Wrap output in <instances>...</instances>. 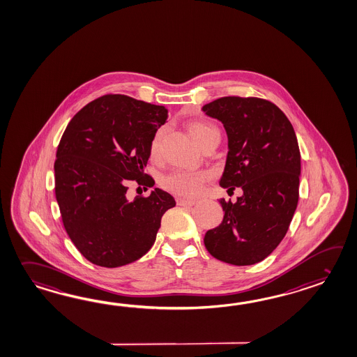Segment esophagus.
Masks as SVG:
<instances>
[{"label":"esophagus","instance_id":"34e87169","mask_svg":"<svg viewBox=\"0 0 357 357\" xmlns=\"http://www.w3.org/2000/svg\"><path fill=\"white\" fill-rule=\"evenodd\" d=\"M176 204L179 206H193L196 204V199H185V198H179L176 201Z\"/></svg>","mask_w":357,"mask_h":357}]
</instances>
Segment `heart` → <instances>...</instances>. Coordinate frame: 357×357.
Wrapping results in <instances>:
<instances>
[{
	"label": "heart",
	"mask_w": 357,
	"mask_h": 357,
	"mask_svg": "<svg viewBox=\"0 0 357 357\" xmlns=\"http://www.w3.org/2000/svg\"><path fill=\"white\" fill-rule=\"evenodd\" d=\"M188 132L193 141L201 146L202 143L206 142L208 138L219 135V130L214 127L211 123L205 120H197L192 121L188 126ZM158 147V137L153 139L151 144V152L155 153ZM208 179V174L206 173H188V172H175L167 175L162 179V185L165 190L174 193L181 197H195L199 195L205 183Z\"/></svg>",
	"instance_id": "1"
}]
</instances>
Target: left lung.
<instances>
[{
    "label": "left lung",
    "instance_id": "8db88e82",
    "mask_svg": "<svg viewBox=\"0 0 357 357\" xmlns=\"http://www.w3.org/2000/svg\"><path fill=\"white\" fill-rule=\"evenodd\" d=\"M228 135L222 188L243 190L237 202H219L224 218L204 242L215 259L245 266L268 257L284 238L298 204L301 153L291 121L277 105L228 96L206 103Z\"/></svg>",
    "mask_w": 357,
    "mask_h": 357
}]
</instances>
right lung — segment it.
<instances>
[{
    "mask_svg": "<svg viewBox=\"0 0 357 357\" xmlns=\"http://www.w3.org/2000/svg\"><path fill=\"white\" fill-rule=\"evenodd\" d=\"M164 106L105 95L78 111L56 151L55 195L63 228L88 261L118 268L141 259L155 243L175 199L155 188L127 198L128 184L153 187L144 173Z\"/></svg>",
    "mask_w": 357,
    "mask_h": 357,
    "instance_id": "obj_1",
    "label": "right lung"
}]
</instances>
